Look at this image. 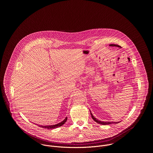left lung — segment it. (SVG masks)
<instances>
[{
    "instance_id": "left-lung-1",
    "label": "left lung",
    "mask_w": 153,
    "mask_h": 153,
    "mask_svg": "<svg viewBox=\"0 0 153 153\" xmlns=\"http://www.w3.org/2000/svg\"><path fill=\"white\" fill-rule=\"evenodd\" d=\"M110 46H111V47H120V46L118 45H116V44H110ZM91 113V111H90ZM91 117L93 118V119L97 123H99V124H101V125H109V124H111V123H117V122H101L100 120H97V119H96L92 114V113H91Z\"/></svg>"
}]
</instances>
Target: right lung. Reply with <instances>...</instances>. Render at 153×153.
<instances>
[{
  "label": "right lung",
  "instance_id": "1",
  "mask_svg": "<svg viewBox=\"0 0 153 153\" xmlns=\"http://www.w3.org/2000/svg\"><path fill=\"white\" fill-rule=\"evenodd\" d=\"M67 117L65 118L62 122H60L59 123H57L56 125H49V126H41V125H39V126L41 127V128H47V129H54V128L61 126L62 125H63L65 122H67Z\"/></svg>",
  "mask_w": 153,
  "mask_h": 153
}]
</instances>
